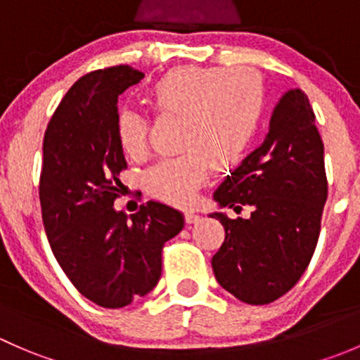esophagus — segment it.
<instances>
[{
  "label": "esophagus",
  "instance_id": "esophagus-1",
  "mask_svg": "<svg viewBox=\"0 0 360 360\" xmlns=\"http://www.w3.org/2000/svg\"><path fill=\"white\" fill-rule=\"evenodd\" d=\"M184 219H186L188 224H195V223H198V221H200V216H198V214H195V212H186V214H184Z\"/></svg>",
  "mask_w": 360,
  "mask_h": 360
}]
</instances>
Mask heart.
Segmentation results:
<instances>
[{
  "label": "heart",
  "mask_w": 360,
  "mask_h": 360,
  "mask_svg": "<svg viewBox=\"0 0 360 360\" xmlns=\"http://www.w3.org/2000/svg\"><path fill=\"white\" fill-rule=\"evenodd\" d=\"M153 106L183 116L179 150L144 172L143 183L157 200L190 205L212 169L224 170L245 157L259 129L264 89L250 69L183 66L170 69L150 90ZM116 136L123 153L144 157L148 122L139 111L123 108L116 115Z\"/></svg>",
  "instance_id": "heart-1"
}]
</instances>
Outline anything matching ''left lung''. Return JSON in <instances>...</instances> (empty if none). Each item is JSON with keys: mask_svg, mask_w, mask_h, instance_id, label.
Wrapping results in <instances>:
<instances>
[{"mask_svg": "<svg viewBox=\"0 0 360 360\" xmlns=\"http://www.w3.org/2000/svg\"><path fill=\"white\" fill-rule=\"evenodd\" d=\"M328 198L324 144L307 94L291 89L270 118L266 139L214 191L219 209L252 207L248 219L209 214L226 237L212 257L216 281L249 304H266L307 270Z\"/></svg>", "mask_w": 360, "mask_h": 360, "instance_id": "8db88e82", "label": "left lung"}]
</instances>
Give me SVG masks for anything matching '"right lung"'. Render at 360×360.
<instances>
[{"label":"right lung","mask_w":360,"mask_h":360,"mask_svg":"<svg viewBox=\"0 0 360 360\" xmlns=\"http://www.w3.org/2000/svg\"><path fill=\"white\" fill-rule=\"evenodd\" d=\"M144 78L130 66L79 78L43 139L39 179L43 224L57 263L76 289L104 308L146 296L162 275V248L184 228V216L150 200L127 216L116 210L127 167L116 136L118 96Z\"/></svg>","instance_id":"add662e5"}]
</instances>
